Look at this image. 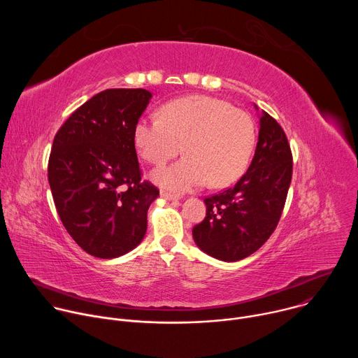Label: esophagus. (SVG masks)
<instances>
[{"label":"esophagus","instance_id":"obj_1","mask_svg":"<svg viewBox=\"0 0 358 358\" xmlns=\"http://www.w3.org/2000/svg\"><path fill=\"white\" fill-rule=\"evenodd\" d=\"M160 196H162V198H164L166 201H177V199H178V196H177V195L170 194V192H166V191H162V192H160Z\"/></svg>","mask_w":358,"mask_h":358}]
</instances>
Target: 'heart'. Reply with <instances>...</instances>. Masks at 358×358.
<instances>
[{"label":"heart","mask_w":358,"mask_h":358,"mask_svg":"<svg viewBox=\"0 0 358 358\" xmlns=\"http://www.w3.org/2000/svg\"><path fill=\"white\" fill-rule=\"evenodd\" d=\"M138 155L163 164L182 151L181 162L160 167L151 178L160 187L184 192L196 187L222 188L245 173L257 140L250 116L225 100L192 94L169 101L160 117H143L133 130Z\"/></svg>","instance_id":"b5f03b06"}]
</instances>
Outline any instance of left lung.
<instances>
[{
    "label": "left lung",
    "instance_id": "left-lung-1",
    "mask_svg": "<svg viewBox=\"0 0 358 358\" xmlns=\"http://www.w3.org/2000/svg\"><path fill=\"white\" fill-rule=\"evenodd\" d=\"M258 117V144L248 171L232 188L203 199L207 215L192 228L196 246L218 261L236 262L257 252L285 207L293 169L290 145L272 116L262 110Z\"/></svg>",
    "mask_w": 358,
    "mask_h": 358
}]
</instances>
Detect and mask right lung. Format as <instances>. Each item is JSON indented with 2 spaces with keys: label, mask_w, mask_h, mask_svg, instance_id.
I'll return each mask as SVG.
<instances>
[{
  "label": "right lung",
  "mask_w": 358,
  "mask_h": 358,
  "mask_svg": "<svg viewBox=\"0 0 358 358\" xmlns=\"http://www.w3.org/2000/svg\"><path fill=\"white\" fill-rule=\"evenodd\" d=\"M151 97L145 89H106L76 109L54 138L48 180L57 211L94 258H119L145 235L159 189L141 182L133 130Z\"/></svg>",
  "instance_id": "add662e5"
}]
</instances>
